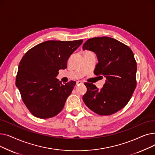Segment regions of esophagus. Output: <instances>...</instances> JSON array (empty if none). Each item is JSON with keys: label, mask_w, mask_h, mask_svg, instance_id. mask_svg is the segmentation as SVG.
Segmentation results:
<instances>
[{"label": "esophagus", "mask_w": 155, "mask_h": 155, "mask_svg": "<svg viewBox=\"0 0 155 155\" xmlns=\"http://www.w3.org/2000/svg\"><path fill=\"white\" fill-rule=\"evenodd\" d=\"M81 84H83V82H82V81H77V85H81Z\"/></svg>", "instance_id": "obj_1"}]
</instances>
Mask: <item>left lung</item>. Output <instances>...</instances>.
<instances>
[{
  "mask_svg": "<svg viewBox=\"0 0 155 155\" xmlns=\"http://www.w3.org/2000/svg\"><path fill=\"white\" fill-rule=\"evenodd\" d=\"M83 50L96 54L98 63L94 74L106 78L101 90L93 84L84 83L87 91L83 101L97 114H113L126 106L136 88L137 64L134 54L126 45L106 36L88 39Z\"/></svg>",
  "mask_w": 155,
  "mask_h": 155,
  "instance_id": "1",
  "label": "left lung"
}]
</instances>
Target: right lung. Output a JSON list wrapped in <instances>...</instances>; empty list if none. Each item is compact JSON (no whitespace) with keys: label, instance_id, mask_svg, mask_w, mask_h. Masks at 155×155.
Returning <instances> with one entry per match:
<instances>
[{"label":"right lung","instance_id":"add662e5","mask_svg":"<svg viewBox=\"0 0 155 155\" xmlns=\"http://www.w3.org/2000/svg\"><path fill=\"white\" fill-rule=\"evenodd\" d=\"M75 41H46L27 51L22 58L15 85L22 100L34 116L51 118L63 109L75 81L62 84L56 77L67 67L70 55L82 44Z\"/></svg>","mask_w":155,"mask_h":155}]
</instances>
